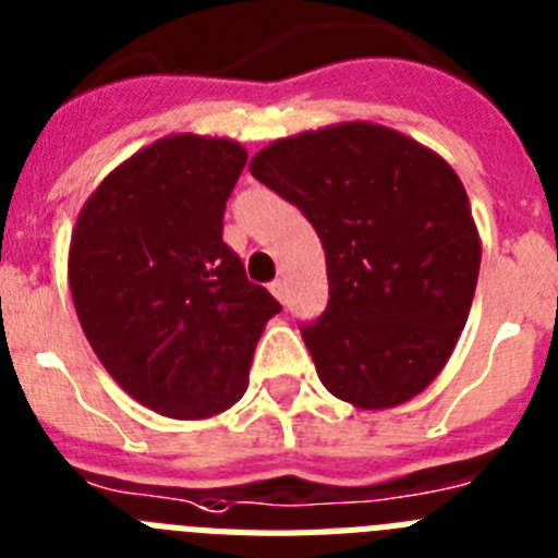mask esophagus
Wrapping results in <instances>:
<instances>
[{
	"label": "esophagus",
	"instance_id": "34e87169",
	"mask_svg": "<svg viewBox=\"0 0 558 558\" xmlns=\"http://www.w3.org/2000/svg\"><path fill=\"white\" fill-rule=\"evenodd\" d=\"M269 292H272L278 300H283L286 298V283H283V280H272V283H269Z\"/></svg>",
	"mask_w": 558,
	"mask_h": 558
}]
</instances>
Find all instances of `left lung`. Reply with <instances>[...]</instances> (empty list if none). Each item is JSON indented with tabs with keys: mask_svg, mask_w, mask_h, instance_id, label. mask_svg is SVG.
Returning <instances> with one entry per match:
<instances>
[{
	"mask_svg": "<svg viewBox=\"0 0 558 558\" xmlns=\"http://www.w3.org/2000/svg\"><path fill=\"white\" fill-rule=\"evenodd\" d=\"M250 173L292 202L326 250L328 306L300 331L328 393L390 410L433 385L466 326L483 250L452 165L396 129L351 120L275 140Z\"/></svg>",
	"mask_w": 558,
	"mask_h": 558,
	"instance_id": "1",
	"label": "left lung"
}]
</instances>
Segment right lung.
I'll use <instances>...</instances> for the list:
<instances>
[{"instance_id": "1", "label": "right lung", "mask_w": 558, "mask_h": 558, "mask_svg": "<svg viewBox=\"0 0 558 558\" xmlns=\"http://www.w3.org/2000/svg\"><path fill=\"white\" fill-rule=\"evenodd\" d=\"M244 145L168 134L120 162L81 207L70 289L100 365L168 418L198 421L244 396L280 303L221 241Z\"/></svg>"}]
</instances>
